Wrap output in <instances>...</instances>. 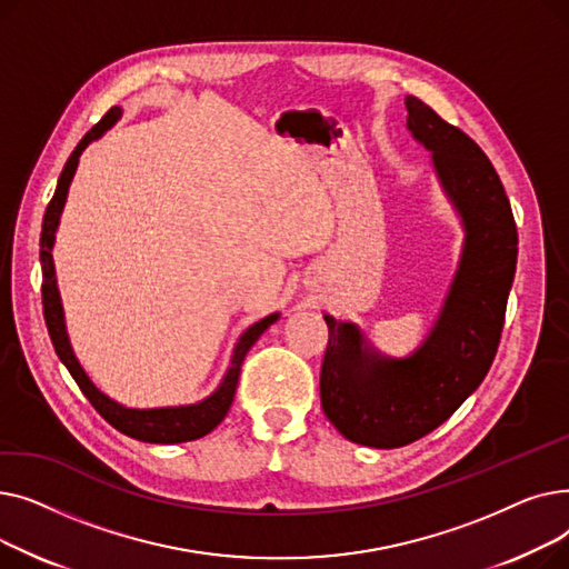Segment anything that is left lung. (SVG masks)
Listing matches in <instances>:
<instances>
[{
	"label": "left lung",
	"instance_id": "obj_1",
	"mask_svg": "<svg viewBox=\"0 0 569 569\" xmlns=\"http://www.w3.org/2000/svg\"><path fill=\"white\" fill-rule=\"evenodd\" d=\"M406 110L408 131L433 152L466 242L442 311L410 357H385L357 325L325 316L322 410L343 438L380 450L431 433L480 387L500 343L519 251L510 200L480 144L420 99L408 97Z\"/></svg>",
	"mask_w": 569,
	"mask_h": 569
}]
</instances>
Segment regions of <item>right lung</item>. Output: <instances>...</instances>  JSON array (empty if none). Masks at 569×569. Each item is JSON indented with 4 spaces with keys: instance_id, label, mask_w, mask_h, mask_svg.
<instances>
[{
    "instance_id": "right-lung-1",
    "label": "right lung",
    "mask_w": 569,
    "mask_h": 569,
    "mask_svg": "<svg viewBox=\"0 0 569 569\" xmlns=\"http://www.w3.org/2000/svg\"><path fill=\"white\" fill-rule=\"evenodd\" d=\"M122 117V108H110L101 122L97 127L89 129L84 138L78 142V147L71 152L62 174H59V182L54 189L52 200L46 207V217H43V228H41V269H43V283H41V297H43V318L48 325V335L54 346V352L62 365L69 369L73 380L82 390V395L89 399L97 408V412L103 417L108 425H112L119 433H124L129 438L142 440V442H159V445H172V442H187L207 436L212 429L221 425L223 417L230 410V403L234 399L237 390V380L239 371H242V362L249 352V348L260 339V335L267 330L269 325L279 320V313L267 316L251 325L249 330L237 339L234 350H232V360L230 367L221 380L217 390L209 395L207 399L191 403V406H172V408H149V410H138V408H127L106 397L99 387L89 380V376L82 371L80 362L76 360L73 348L69 343L67 335V325H64V309L62 300H59V290H57V279H54V264H52V244H54V232L59 226V217H62V209L67 202V193L71 187V179L78 168V159L82 154V149L101 138L117 119Z\"/></svg>"
}]
</instances>
